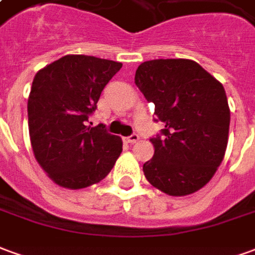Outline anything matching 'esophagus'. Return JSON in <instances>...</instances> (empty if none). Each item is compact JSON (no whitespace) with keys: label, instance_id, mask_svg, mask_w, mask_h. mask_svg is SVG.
Returning <instances> with one entry per match:
<instances>
[{"label":"esophagus","instance_id":"1","mask_svg":"<svg viewBox=\"0 0 255 255\" xmlns=\"http://www.w3.org/2000/svg\"><path fill=\"white\" fill-rule=\"evenodd\" d=\"M139 140V135L138 133H132V135H129V136H127V138H126V142H127V143H136V142H138Z\"/></svg>","mask_w":255,"mask_h":255}]
</instances>
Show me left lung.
<instances>
[{
    "label": "left lung",
    "instance_id": "obj_1",
    "mask_svg": "<svg viewBox=\"0 0 255 255\" xmlns=\"http://www.w3.org/2000/svg\"><path fill=\"white\" fill-rule=\"evenodd\" d=\"M135 84L154 104L155 122L165 128L150 139L153 158L143 164L147 182L172 197L198 191L224 158L230 106L219 80L192 60L144 61Z\"/></svg>",
    "mask_w": 255,
    "mask_h": 255
}]
</instances>
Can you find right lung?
Wrapping results in <instances>:
<instances>
[{"instance_id": "right-lung-1", "label": "right lung", "mask_w": 255, "mask_h": 255, "mask_svg": "<svg viewBox=\"0 0 255 255\" xmlns=\"http://www.w3.org/2000/svg\"><path fill=\"white\" fill-rule=\"evenodd\" d=\"M122 67L112 60L68 54L36 72L27 104L31 146L58 186L79 190L101 182L122 153L120 136L104 124L87 126L102 90Z\"/></svg>"}]
</instances>
